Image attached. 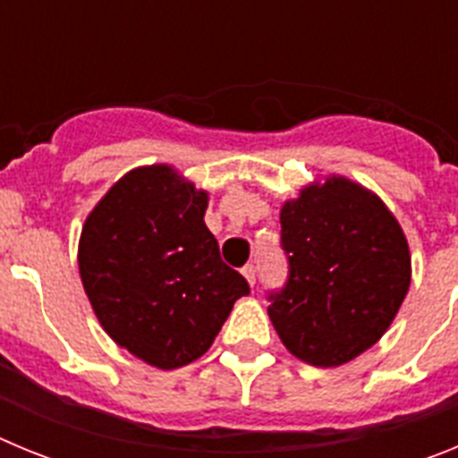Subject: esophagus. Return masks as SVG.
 I'll return each mask as SVG.
<instances>
[{"label": "esophagus", "mask_w": 458, "mask_h": 458, "mask_svg": "<svg viewBox=\"0 0 458 458\" xmlns=\"http://www.w3.org/2000/svg\"><path fill=\"white\" fill-rule=\"evenodd\" d=\"M242 275H245V279L250 282V286L257 284V268H254L252 264H248L245 268H242Z\"/></svg>", "instance_id": "1"}]
</instances>
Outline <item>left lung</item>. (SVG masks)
Instances as JSON below:
<instances>
[{"label": "left lung", "instance_id": "1", "mask_svg": "<svg viewBox=\"0 0 458 458\" xmlns=\"http://www.w3.org/2000/svg\"><path fill=\"white\" fill-rule=\"evenodd\" d=\"M289 275L268 291V317L295 358L353 360L383 337L411 286V254L386 204L349 179L310 185L282 213Z\"/></svg>", "mask_w": 458, "mask_h": 458}]
</instances>
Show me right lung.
Wrapping results in <instances>:
<instances>
[{
  "instance_id": "1",
  "label": "right lung",
  "mask_w": 458,
  "mask_h": 458,
  "mask_svg": "<svg viewBox=\"0 0 458 458\" xmlns=\"http://www.w3.org/2000/svg\"><path fill=\"white\" fill-rule=\"evenodd\" d=\"M208 194L167 165L132 169L91 210L80 275L105 333L160 369L201 358L248 279L222 261Z\"/></svg>"
}]
</instances>
